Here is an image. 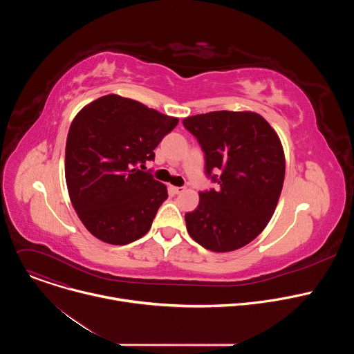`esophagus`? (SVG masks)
Segmentation results:
<instances>
[{
	"label": "esophagus",
	"instance_id": "esophagus-1",
	"mask_svg": "<svg viewBox=\"0 0 354 354\" xmlns=\"http://www.w3.org/2000/svg\"><path fill=\"white\" fill-rule=\"evenodd\" d=\"M185 190V187H182V186H169V192L172 193V194H179V193H182Z\"/></svg>",
	"mask_w": 354,
	"mask_h": 354
}]
</instances>
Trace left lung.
Returning <instances> with one entry per match:
<instances>
[{
    "mask_svg": "<svg viewBox=\"0 0 354 354\" xmlns=\"http://www.w3.org/2000/svg\"><path fill=\"white\" fill-rule=\"evenodd\" d=\"M183 126L203 149L207 176L218 183L200 192L197 209L185 214L187 232L213 252L239 249L276 210L286 172L280 138L255 112L217 111L186 118Z\"/></svg>",
    "mask_w": 354,
    "mask_h": 354,
    "instance_id": "left-lung-1",
    "label": "left lung"
}]
</instances>
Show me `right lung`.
Listing matches in <instances>:
<instances>
[{
  "mask_svg": "<svg viewBox=\"0 0 354 354\" xmlns=\"http://www.w3.org/2000/svg\"><path fill=\"white\" fill-rule=\"evenodd\" d=\"M179 119L119 95L100 96L74 118L66 144V182L85 228L112 245L148 232L167 186L144 172Z\"/></svg>",
  "mask_w": 354,
  "mask_h": 354,
  "instance_id": "obj_1",
  "label": "right lung"
}]
</instances>
